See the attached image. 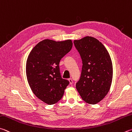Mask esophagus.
<instances>
[{
    "label": "esophagus",
    "mask_w": 132,
    "mask_h": 132,
    "mask_svg": "<svg viewBox=\"0 0 132 132\" xmlns=\"http://www.w3.org/2000/svg\"><path fill=\"white\" fill-rule=\"evenodd\" d=\"M68 80H69V82H70V84H73V80H72V79H71V78H69Z\"/></svg>",
    "instance_id": "esophagus-1"
}]
</instances>
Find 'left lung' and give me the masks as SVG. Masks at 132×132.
<instances>
[{"instance_id": "left-lung-1", "label": "left lung", "mask_w": 132, "mask_h": 132, "mask_svg": "<svg viewBox=\"0 0 132 132\" xmlns=\"http://www.w3.org/2000/svg\"><path fill=\"white\" fill-rule=\"evenodd\" d=\"M74 44L82 61L77 90L86 103L95 104L104 99L111 87L113 74L111 58L103 44L93 37L75 40Z\"/></svg>"}]
</instances>
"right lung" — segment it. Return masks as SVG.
<instances>
[{
  "instance_id": "1",
  "label": "right lung",
  "mask_w": 132,
  "mask_h": 132,
  "mask_svg": "<svg viewBox=\"0 0 132 132\" xmlns=\"http://www.w3.org/2000/svg\"><path fill=\"white\" fill-rule=\"evenodd\" d=\"M71 40L56 42L45 39L39 42L29 54L26 64L28 82L33 93L48 104L62 99L69 81L61 77L59 64L71 50Z\"/></svg>"
}]
</instances>
